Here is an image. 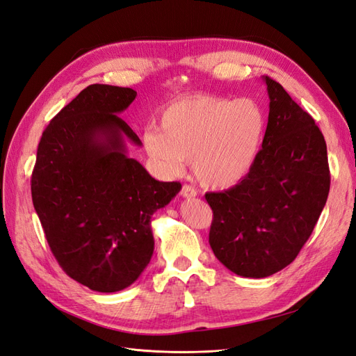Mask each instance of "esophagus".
<instances>
[{
	"label": "esophagus",
	"mask_w": 356,
	"mask_h": 356,
	"mask_svg": "<svg viewBox=\"0 0 356 356\" xmlns=\"http://www.w3.org/2000/svg\"><path fill=\"white\" fill-rule=\"evenodd\" d=\"M181 195H182V197L191 199V197H196V196H197V191H196L195 188H193L191 186H188V184H184V186H182Z\"/></svg>",
	"instance_id": "34e87169"
}]
</instances>
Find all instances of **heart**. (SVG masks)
I'll return each instance as SVG.
<instances>
[{
  "label": "heart",
  "instance_id": "heart-1",
  "mask_svg": "<svg viewBox=\"0 0 356 356\" xmlns=\"http://www.w3.org/2000/svg\"><path fill=\"white\" fill-rule=\"evenodd\" d=\"M266 129L264 110L254 99L196 96L169 105L143 141L161 174L177 175L191 161L202 186L227 188L252 169Z\"/></svg>",
  "mask_w": 356,
  "mask_h": 356
}]
</instances>
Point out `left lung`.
I'll use <instances>...</instances> for the list:
<instances>
[{"label": "left lung", "instance_id": "left-lung-1", "mask_svg": "<svg viewBox=\"0 0 356 356\" xmlns=\"http://www.w3.org/2000/svg\"><path fill=\"white\" fill-rule=\"evenodd\" d=\"M268 122L261 152L234 187L207 193L209 245L233 273L266 277L293 263L330 193L327 144L309 113L264 77Z\"/></svg>", "mask_w": 356, "mask_h": 356}]
</instances>
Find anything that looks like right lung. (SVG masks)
<instances>
[{"instance_id":"right-lung-1","label":"right lung","mask_w":356,"mask_h":356,"mask_svg":"<svg viewBox=\"0 0 356 356\" xmlns=\"http://www.w3.org/2000/svg\"><path fill=\"white\" fill-rule=\"evenodd\" d=\"M131 88L90 84L42 132L31 177L32 203L62 270L98 293L132 285L154 251L152 215L181 184L161 182L127 157L139 138L118 114Z\"/></svg>"}]
</instances>
